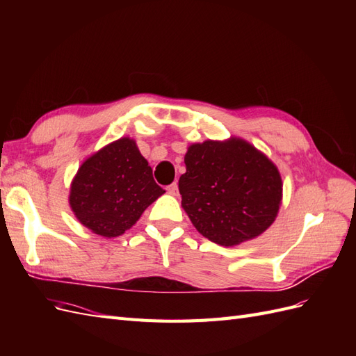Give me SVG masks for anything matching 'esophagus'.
Wrapping results in <instances>:
<instances>
[{"mask_svg": "<svg viewBox=\"0 0 356 356\" xmlns=\"http://www.w3.org/2000/svg\"><path fill=\"white\" fill-rule=\"evenodd\" d=\"M166 190H168V193H170V195H178V184H177V182H172V184L170 186H168L166 187Z\"/></svg>", "mask_w": 356, "mask_h": 356, "instance_id": "esophagus-1", "label": "esophagus"}]
</instances>
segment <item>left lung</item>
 <instances>
[{
    "instance_id": "left-lung-1",
    "label": "left lung",
    "mask_w": 356,
    "mask_h": 356,
    "mask_svg": "<svg viewBox=\"0 0 356 356\" xmlns=\"http://www.w3.org/2000/svg\"><path fill=\"white\" fill-rule=\"evenodd\" d=\"M178 182L191 222L222 246L261 234L275 221L282 199L276 166L242 139L193 144Z\"/></svg>"
}]
</instances>
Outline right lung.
Returning a JSON list of instances; mask_svg holds the SVG:
<instances>
[{"label": "right lung", "instance_id": "1", "mask_svg": "<svg viewBox=\"0 0 356 356\" xmlns=\"http://www.w3.org/2000/svg\"><path fill=\"white\" fill-rule=\"evenodd\" d=\"M163 193L135 141L122 138L80 166L71 184L70 204L86 227L104 238H115L131 229Z\"/></svg>", "mask_w": 356, "mask_h": 356}]
</instances>
